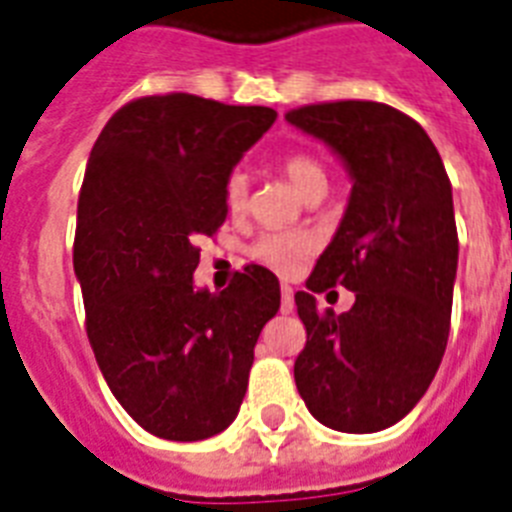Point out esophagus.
I'll return each instance as SVG.
<instances>
[{"mask_svg":"<svg viewBox=\"0 0 512 512\" xmlns=\"http://www.w3.org/2000/svg\"><path fill=\"white\" fill-rule=\"evenodd\" d=\"M281 313H294V289L289 284H281Z\"/></svg>","mask_w":512,"mask_h":512,"instance_id":"1","label":"esophagus"}]
</instances>
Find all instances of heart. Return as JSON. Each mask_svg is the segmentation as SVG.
Instances as JSON below:
<instances>
[{
    "label": "heart",
    "mask_w": 512,
    "mask_h": 512,
    "mask_svg": "<svg viewBox=\"0 0 512 512\" xmlns=\"http://www.w3.org/2000/svg\"><path fill=\"white\" fill-rule=\"evenodd\" d=\"M281 170L284 176L289 178V184L299 191V197L305 199L315 191L328 189V173L321 165V160H315L313 155L307 152H292L281 160ZM247 194L249 184L244 173H231L223 184V202H226V210L231 215L244 213L247 207ZM315 249V239L305 231H268L252 244L249 255L252 260H257L260 265H268V268L278 270V273H286L292 270L297 260L307 257Z\"/></svg>",
    "instance_id": "heart-1"
}]
</instances>
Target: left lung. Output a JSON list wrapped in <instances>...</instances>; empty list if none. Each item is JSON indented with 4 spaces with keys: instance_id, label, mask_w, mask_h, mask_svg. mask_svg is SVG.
Returning <instances> with one entry per match:
<instances>
[{
    "instance_id": "obj_1",
    "label": "left lung",
    "mask_w": 512,
    "mask_h": 512,
    "mask_svg": "<svg viewBox=\"0 0 512 512\" xmlns=\"http://www.w3.org/2000/svg\"><path fill=\"white\" fill-rule=\"evenodd\" d=\"M286 120L334 149L352 178L342 223L307 292L294 294L307 328L294 381L323 426L373 434L418 405L447 347L458 276L450 178L429 134L381 102L307 105ZM336 283L356 305L321 314L314 294Z\"/></svg>"
}]
</instances>
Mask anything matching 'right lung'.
Returning a JSON list of instances; mask_svg holds the SVG:
<instances>
[{
  "mask_svg": "<svg viewBox=\"0 0 512 512\" xmlns=\"http://www.w3.org/2000/svg\"><path fill=\"white\" fill-rule=\"evenodd\" d=\"M270 107L194 94L120 107L91 149L73 268L110 392L149 434L199 442L234 423L278 278L247 265L223 292L194 286L197 236L226 220L223 184L273 126Z\"/></svg>",
  "mask_w": 512,
  "mask_h": 512,
  "instance_id": "right-lung-1",
  "label": "right lung"
}]
</instances>
